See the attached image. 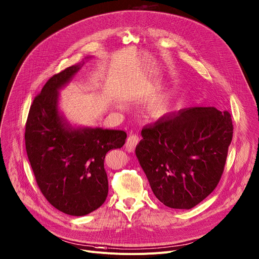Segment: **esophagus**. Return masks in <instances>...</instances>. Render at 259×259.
<instances>
[{"label":"esophagus","instance_id":"esophagus-1","mask_svg":"<svg viewBox=\"0 0 259 259\" xmlns=\"http://www.w3.org/2000/svg\"><path fill=\"white\" fill-rule=\"evenodd\" d=\"M140 142V137L136 134H130L126 142V149L128 152H133L136 145Z\"/></svg>","mask_w":259,"mask_h":259}]
</instances>
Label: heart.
Segmentation results:
<instances>
[{
    "mask_svg": "<svg viewBox=\"0 0 259 259\" xmlns=\"http://www.w3.org/2000/svg\"><path fill=\"white\" fill-rule=\"evenodd\" d=\"M174 103L175 98L171 93L160 95L150 103L149 111L153 116H162L171 110V108L174 106Z\"/></svg>",
    "mask_w": 259,
    "mask_h": 259,
    "instance_id": "obj_1",
    "label": "heart"
}]
</instances>
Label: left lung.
I'll return each instance as SVG.
<instances>
[{
  "label": "left lung",
  "mask_w": 259,
  "mask_h": 259,
  "mask_svg": "<svg viewBox=\"0 0 259 259\" xmlns=\"http://www.w3.org/2000/svg\"><path fill=\"white\" fill-rule=\"evenodd\" d=\"M229 112L191 107L142 130L135 155L161 203L191 209L217 187L232 141Z\"/></svg>",
  "instance_id": "8db88e82"
}]
</instances>
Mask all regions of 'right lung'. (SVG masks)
I'll list each match as a JSON object with an SVG mask.
<instances>
[{
    "label": "right lung",
    "instance_id": "obj_1",
    "mask_svg": "<svg viewBox=\"0 0 259 259\" xmlns=\"http://www.w3.org/2000/svg\"><path fill=\"white\" fill-rule=\"evenodd\" d=\"M83 64L84 60L65 68L45 84L32 103L25 132L27 155L42 195L56 209L75 217L89 214L105 202V156L127 139L123 130L72 124L60 110L59 92Z\"/></svg>",
    "mask_w": 259,
    "mask_h": 259
}]
</instances>
